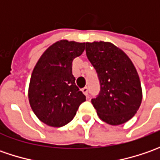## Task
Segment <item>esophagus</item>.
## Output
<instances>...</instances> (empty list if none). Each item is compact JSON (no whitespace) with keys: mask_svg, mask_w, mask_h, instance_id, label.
I'll list each match as a JSON object with an SVG mask.
<instances>
[{"mask_svg":"<svg viewBox=\"0 0 160 160\" xmlns=\"http://www.w3.org/2000/svg\"><path fill=\"white\" fill-rule=\"evenodd\" d=\"M82 92H83V93L84 95L86 96V97H88V88L87 87H84L82 89Z\"/></svg>","mask_w":160,"mask_h":160,"instance_id":"obj_1","label":"esophagus"}]
</instances>
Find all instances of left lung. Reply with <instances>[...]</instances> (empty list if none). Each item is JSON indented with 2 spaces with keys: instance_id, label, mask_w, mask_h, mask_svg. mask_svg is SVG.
Returning a JSON list of instances; mask_svg holds the SVG:
<instances>
[{
  "instance_id": "8db88e82",
  "label": "left lung",
  "mask_w": 160,
  "mask_h": 160,
  "mask_svg": "<svg viewBox=\"0 0 160 160\" xmlns=\"http://www.w3.org/2000/svg\"><path fill=\"white\" fill-rule=\"evenodd\" d=\"M85 44L101 83V92L92 103L102 121L111 126L124 124L135 115L142 100L136 68L126 53L109 42Z\"/></svg>"
}]
</instances>
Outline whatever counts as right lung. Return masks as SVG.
I'll return each instance as SVG.
<instances>
[{"label":"right lung","instance_id":"add662e5","mask_svg":"<svg viewBox=\"0 0 160 160\" xmlns=\"http://www.w3.org/2000/svg\"><path fill=\"white\" fill-rule=\"evenodd\" d=\"M85 42L60 40L38 59L30 78L28 100L35 116L47 126L60 127L74 118L85 96L76 85L72 61Z\"/></svg>","mask_w":160,"mask_h":160}]
</instances>
